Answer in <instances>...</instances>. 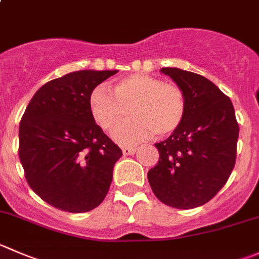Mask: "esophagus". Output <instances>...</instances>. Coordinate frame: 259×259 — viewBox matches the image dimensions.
I'll return each instance as SVG.
<instances>
[{"label":"esophagus","instance_id":"34e87169","mask_svg":"<svg viewBox=\"0 0 259 259\" xmlns=\"http://www.w3.org/2000/svg\"><path fill=\"white\" fill-rule=\"evenodd\" d=\"M122 154L124 155H132L137 152V148H132V147H124L122 148Z\"/></svg>","mask_w":259,"mask_h":259}]
</instances>
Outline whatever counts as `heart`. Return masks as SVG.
<instances>
[{
    "instance_id": "b5f03b06",
    "label": "heart",
    "mask_w": 259,
    "mask_h": 259,
    "mask_svg": "<svg viewBox=\"0 0 259 259\" xmlns=\"http://www.w3.org/2000/svg\"><path fill=\"white\" fill-rule=\"evenodd\" d=\"M110 94L102 86L91 91L89 107L92 117L105 132L111 133L130 114L133 119L115 132L122 144H137L155 134L167 137L178 129L186 115V97L173 83L157 77L135 73L112 84Z\"/></svg>"
}]
</instances>
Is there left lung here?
Here are the masks:
<instances>
[{"mask_svg": "<svg viewBox=\"0 0 259 259\" xmlns=\"http://www.w3.org/2000/svg\"><path fill=\"white\" fill-rule=\"evenodd\" d=\"M186 97L182 124L157 143L159 160L148 181L159 201L176 209L201 206L222 190L235 164L239 125L234 107L211 81L180 68H162Z\"/></svg>", "mask_w": 259, "mask_h": 259, "instance_id": "8db88e82", "label": "left lung"}]
</instances>
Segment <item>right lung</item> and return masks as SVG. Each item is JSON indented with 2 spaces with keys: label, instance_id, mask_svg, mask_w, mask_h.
Here are the masks:
<instances>
[{
  "label": "right lung",
  "instance_id": "add662e5",
  "mask_svg": "<svg viewBox=\"0 0 259 259\" xmlns=\"http://www.w3.org/2000/svg\"><path fill=\"white\" fill-rule=\"evenodd\" d=\"M117 71L72 72L40 87L19 127V157L31 190L68 212L99 206L121 149L95 122L89 97Z\"/></svg>",
  "mask_w": 259,
  "mask_h": 259
}]
</instances>
